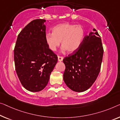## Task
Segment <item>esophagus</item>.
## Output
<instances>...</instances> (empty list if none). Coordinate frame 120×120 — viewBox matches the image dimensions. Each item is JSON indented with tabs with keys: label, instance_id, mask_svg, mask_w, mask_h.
Masks as SVG:
<instances>
[{
	"label": "esophagus",
	"instance_id": "obj_1",
	"mask_svg": "<svg viewBox=\"0 0 120 120\" xmlns=\"http://www.w3.org/2000/svg\"><path fill=\"white\" fill-rule=\"evenodd\" d=\"M58 61H62V60H63V57L62 56H58Z\"/></svg>",
	"mask_w": 120,
	"mask_h": 120
}]
</instances>
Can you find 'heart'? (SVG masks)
I'll list each match as a JSON object with an SVG mask.
<instances>
[{"label": "heart", "mask_w": 120, "mask_h": 120, "mask_svg": "<svg viewBox=\"0 0 120 120\" xmlns=\"http://www.w3.org/2000/svg\"><path fill=\"white\" fill-rule=\"evenodd\" d=\"M52 34L45 35V40L49 49L55 51L61 44L67 53L75 52L81 45L85 35L83 27L80 25L64 23L54 26Z\"/></svg>", "instance_id": "b5f03b06"}]
</instances>
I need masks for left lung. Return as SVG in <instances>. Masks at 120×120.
Here are the masks:
<instances>
[{
    "instance_id": "1",
    "label": "left lung",
    "mask_w": 120,
    "mask_h": 120,
    "mask_svg": "<svg viewBox=\"0 0 120 120\" xmlns=\"http://www.w3.org/2000/svg\"><path fill=\"white\" fill-rule=\"evenodd\" d=\"M93 30L86 35L75 52L63 60L66 67L64 82L74 92H82L90 88L101 69L103 49L101 37Z\"/></svg>"
}]
</instances>
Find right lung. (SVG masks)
<instances>
[{
    "label": "right lung",
    "mask_w": 120,
    "mask_h": 120,
    "mask_svg": "<svg viewBox=\"0 0 120 120\" xmlns=\"http://www.w3.org/2000/svg\"><path fill=\"white\" fill-rule=\"evenodd\" d=\"M44 19H35L19 34L14 49L15 71L23 87L32 92L42 90L49 82L58 56L45 40Z\"/></svg>",
    "instance_id": "1"
}]
</instances>
